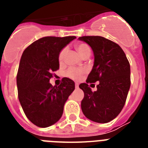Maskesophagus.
<instances>
[{"label":"esophagus","instance_id":"esophagus-1","mask_svg":"<svg viewBox=\"0 0 148 148\" xmlns=\"http://www.w3.org/2000/svg\"><path fill=\"white\" fill-rule=\"evenodd\" d=\"M75 88H79V84L78 83H75Z\"/></svg>","mask_w":148,"mask_h":148}]
</instances>
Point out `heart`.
Returning a JSON list of instances; mask_svg holds the SVG:
<instances>
[{
	"mask_svg": "<svg viewBox=\"0 0 148 148\" xmlns=\"http://www.w3.org/2000/svg\"><path fill=\"white\" fill-rule=\"evenodd\" d=\"M76 49L78 51V53H80V55L82 58H85L87 56L90 55V48L87 44L84 43H79L76 45ZM67 53V48H63L59 53L58 55V60L60 64H63L64 61L65 55ZM86 74V70L84 68H69L67 70L66 75L68 77L73 79V80H79L81 79L82 77Z\"/></svg>",
	"mask_w": 148,
	"mask_h": 148,
	"instance_id": "obj_1",
	"label": "heart"
}]
</instances>
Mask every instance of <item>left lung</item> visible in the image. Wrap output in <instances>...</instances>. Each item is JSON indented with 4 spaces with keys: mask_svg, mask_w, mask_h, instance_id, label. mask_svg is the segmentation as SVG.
Returning a JSON list of instances; mask_svg holds the SVG:
<instances>
[{
    "mask_svg": "<svg viewBox=\"0 0 148 148\" xmlns=\"http://www.w3.org/2000/svg\"><path fill=\"white\" fill-rule=\"evenodd\" d=\"M92 49L95 62L86 83L79 88L84 93L81 109L87 118L97 123H108L114 119L124 108L131 86L130 64L124 51L116 43L100 36H84ZM97 81V90L88 86Z\"/></svg>",
    "mask_w": 148,
    "mask_h": 148,
    "instance_id": "1",
    "label": "left lung"
}]
</instances>
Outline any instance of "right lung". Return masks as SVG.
<instances>
[{
  "instance_id": "right-lung-1",
  "label": "right lung",
  "mask_w": 148,
  "mask_h": 148,
  "mask_svg": "<svg viewBox=\"0 0 148 148\" xmlns=\"http://www.w3.org/2000/svg\"><path fill=\"white\" fill-rule=\"evenodd\" d=\"M75 38L45 37L23 52L17 75L18 99L27 117L36 126L47 127L58 122L75 88L74 81L67 77L59 86L49 83L53 72L59 69L60 51Z\"/></svg>"
}]
</instances>
